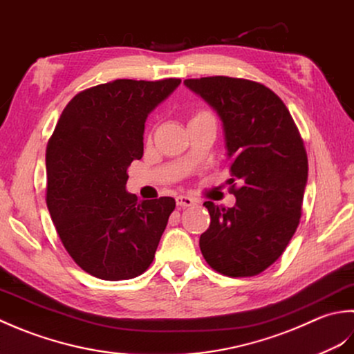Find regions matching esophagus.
I'll list each match as a JSON object with an SVG mask.
<instances>
[{"label": "esophagus", "instance_id": "1", "mask_svg": "<svg viewBox=\"0 0 354 354\" xmlns=\"http://www.w3.org/2000/svg\"><path fill=\"white\" fill-rule=\"evenodd\" d=\"M176 201H177L178 207H189V206L196 205V200H194L192 197H187V196H178L176 198Z\"/></svg>", "mask_w": 354, "mask_h": 354}]
</instances>
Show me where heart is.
I'll list each match as a JSON object with an SVG mask.
<instances>
[{
  "label": "heart",
  "instance_id": "obj_1",
  "mask_svg": "<svg viewBox=\"0 0 354 354\" xmlns=\"http://www.w3.org/2000/svg\"><path fill=\"white\" fill-rule=\"evenodd\" d=\"M200 118H212V116H211V114H209V113H206V111H200V113L196 114V116L192 118V120H194V119H200Z\"/></svg>",
  "mask_w": 354,
  "mask_h": 354
}]
</instances>
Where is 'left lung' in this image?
I'll use <instances>...</instances> for the list:
<instances>
[{"label":"left lung","mask_w":354,"mask_h":354,"mask_svg":"<svg viewBox=\"0 0 354 354\" xmlns=\"http://www.w3.org/2000/svg\"><path fill=\"white\" fill-rule=\"evenodd\" d=\"M183 84L218 114L229 180L240 183L232 207L205 201L211 225L200 235V250L223 275H258L281 257L299 225L308 176L304 143L283 100L263 84L227 76Z\"/></svg>","instance_id":"8db88e82"}]
</instances>
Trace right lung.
I'll return each mask as SVG.
<instances>
[{"mask_svg": "<svg viewBox=\"0 0 354 354\" xmlns=\"http://www.w3.org/2000/svg\"><path fill=\"white\" fill-rule=\"evenodd\" d=\"M180 82L118 79L93 86L57 120L46 154L47 207L64 248L93 277L136 278L153 263L176 200H139L127 191V171L143 156L148 114Z\"/></svg>", "mask_w": 354, "mask_h": 354, "instance_id": "right-lung-1", "label": "right lung"}]
</instances>
